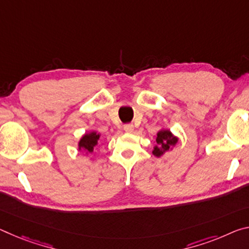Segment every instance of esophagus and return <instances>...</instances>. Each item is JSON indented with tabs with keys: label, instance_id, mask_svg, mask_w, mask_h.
<instances>
[{
	"label": "esophagus",
	"instance_id": "esophagus-1",
	"mask_svg": "<svg viewBox=\"0 0 249 249\" xmlns=\"http://www.w3.org/2000/svg\"><path fill=\"white\" fill-rule=\"evenodd\" d=\"M124 131L126 133H133V131H134L133 124H126V125H124Z\"/></svg>",
	"mask_w": 249,
	"mask_h": 249
}]
</instances>
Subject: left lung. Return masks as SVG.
Wrapping results in <instances>:
<instances>
[{"label": "left lung", "mask_w": 249, "mask_h": 249, "mask_svg": "<svg viewBox=\"0 0 249 249\" xmlns=\"http://www.w3.org/2000/svg\"><path fill=\"white\" fill-rule=\"evenodd\" d=\"M178 139L172 134L171 131L168 129H160L157 133L156 137V146L153 149V154L156 157H160L165 152L172 149L173 146H175Z\"/></svg>", "instance_id": "8db88e82"}]
</instances>
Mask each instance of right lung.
<instances>
[{"label":"right lung","mask_w":249,"mask_h":249,"mask_svg":"<svg viewBox=\"0 0 249 249\" xmlns=\"http://www.w3.org/2000/svg\"><path fill=\"white\" fill-rule=\"evenodd\" d=\"M101 135L97 132H89L82 136V139L78 142V149L85 151L86 153H93L95 149V146L98 144Z\"/></svg>","instance_id":"add662e5"}]
</instances>
